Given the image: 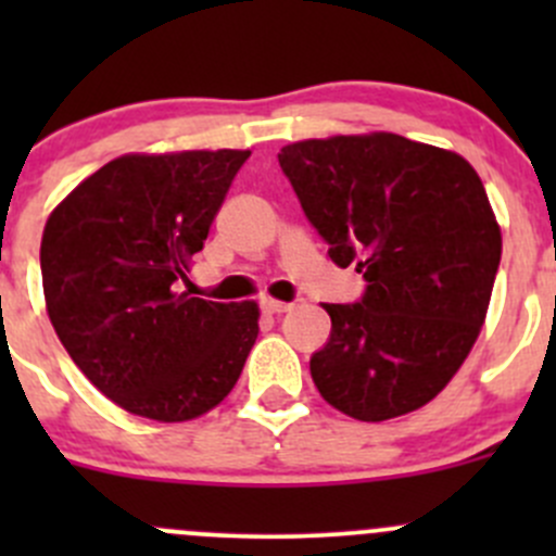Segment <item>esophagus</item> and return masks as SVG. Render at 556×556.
<instances>
[{"instance_id": "34e87169", "label": "esophagus", "mask_w": 556, "mask_h": 556, "mask_svg": "<svg viewBox=\"0 0 556 556\" xmlns=\"http://www.w3.org/2000/svg\"><path fill=\"white\" fill-rule=\"evenodd\" d=\"M261 306L266 314H282L290 309V304H285V301H274V299H263Z\"/></svg>"}]
</instances>
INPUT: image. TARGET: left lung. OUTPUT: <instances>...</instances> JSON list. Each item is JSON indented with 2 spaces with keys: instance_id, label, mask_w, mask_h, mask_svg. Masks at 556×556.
<instances>
[{
  "instance_id": "8db88e82",
  "label": "left lung",
  "mask_w": 556,
  "mask_h": 556,
  "mask_svg": "<svg viewBox=\"0 0 556 556\" xmlns=\"http://www.w3.org/2000/svg\"><path fill=\"white\" fill-rule=\"evenodd\" d=\"M279 166L330 261L368 282L357 304H323L319 395L361 422L417 412L452 382L490 309L503 237L479 174L390 131L285 144Z\"/></svg>"
}]
</instances>
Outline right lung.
Instances as JSON below:
<instances>
[{"mask_svg": "<svg viewBox=\"0 0 556 556\" xmlns=\"http://www.w3.org/2000/svg\"><path fill=\"white\" fill-rule=\"evenodd\" d=\"M250 150L128 153L83 179L42 231L48 317L88 382L155 422L212 412L257 339L255 301L179 290Z\"/></svg>", "mask_w": 556, "mask_h": 556, "instance_id": "obj_1", "label": "right lung"}]
</instances>
